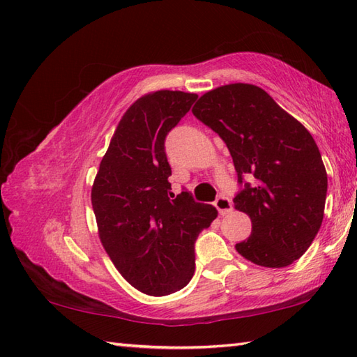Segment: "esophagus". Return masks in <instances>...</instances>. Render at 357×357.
<instances>
[{
  "mask_svg": "<svg viewBox=\"0 0 357 357\" xmlns=\"http://www.w3.org/2000/svg\"><path fill=\"white\" fill-rule=\"evenodd\" d=\"M215 207L218 208L219 215H227L229 211L233 210V202L227 198V196H219V198L215 201Z\"/></svg>",
  "mask_w": 357,
  "mask_h": 357,
  "instance_id": "34e87169",
  "label": "esophagus"
}]
</instances>
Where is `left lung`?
Returning a JSON list of instances; mask_svg holds the SVG:
<instances>
[{
    "label": "left lung",
    "mask_w": 357,
    "mask_h": 357,
    "mask_svg": "<svg viewBox=\"0 0 357 357\" xmlns=\"http://www.w3.org/2000/svg\"><path fill=\"white\" fill-rule=\"evenodd\" d=\"M192 112L233 158L242 185L234 208L252 219V234L236 244L238 253L268 268L299 259L321 229L327 198V172L313 136L265 90L244 82L210 90Z\"/></svg>",
    "instance_id": "left-lung-1"
}]
</instances>
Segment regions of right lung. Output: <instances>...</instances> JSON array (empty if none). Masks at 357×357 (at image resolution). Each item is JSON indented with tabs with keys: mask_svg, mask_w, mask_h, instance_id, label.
Returning <instances> with one entry per match:
<instances>
[{
	"mask_svg": "<svg viewBox=\"0 0 357 357\" xmlns=\"http://www.w3.org/2000/svg\"><path fill=\"white\" fill-rule=\"evenodd\" d=\"M196 98L159 90L136 100L121 118L92 187L102 247L127 282L151 296L190 282L195 241L218 216L190 192H170L165 136Z\"/></svg>",
	"mask_w": 357,
	"mask_h": 357,
	"instance_id": "right-lung-1",
	"label": "right lung"
}]
</instances>
